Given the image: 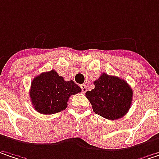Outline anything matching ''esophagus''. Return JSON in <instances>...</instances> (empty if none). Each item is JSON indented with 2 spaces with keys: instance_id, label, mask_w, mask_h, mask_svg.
I'll return each instance as SVG.
<instances>
[{
  "instance_id": "34e87169",
  "label": "esophagus",
  "mask_w": 159,
  "mask_h": 159,
  "mask_svg": "<svg viewBox=\"0 0 159 159\" xmlns=\"http://www.w3.org/2000/svg\"><path fill=\"white\" fill-rule=\"evenodd\" d=\"M81 88H82V92H83V93H85V92L87 91V86H86L85 84H82V85H81Z\"/></svg>"
}]
</instances>
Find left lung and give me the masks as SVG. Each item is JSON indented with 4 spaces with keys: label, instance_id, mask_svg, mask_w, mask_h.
I'll use <instances>...</instances> for the list:
<instances>
[{
    "label": "left lung",
    "instance_id": "8db88e82",
    "mask_svg": "<svg viewBox=\"0 0 159 159\" xmlns=\"http://www.w3.org/2000/svg\"><path fill=\"white\" fill-rule=\"evenodd\" d=\"M95 87L87 91L85 96L92 104L93 111L108 120H118L129 111L132 102V89L125 80L102 74Z\"/></svg>",
    "mask_w": 159,
    "mask_h": 159
}]
</instances>
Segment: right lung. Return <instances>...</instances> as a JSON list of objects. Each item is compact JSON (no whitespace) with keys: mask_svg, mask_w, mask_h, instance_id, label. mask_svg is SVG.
Returning a JSON list of instances; mask_svg holds the SVG:
<instances>
[{"mask_svg":"<svg viewBox=\"0 0 159 159\" xmlns=\"http://www.w3.org/2000/svg\"><path fill=\"white\" fill-rule=\"evenodd\" d=\"M81 91L74 81H65L56 71L51 70L33 79L30 96L37 111L42 114H54L65 110L71 95Z\"/></svg>","mask_w":159,"mask_h":159,"instance_id":"right-lung-1","label":"right lung"}]
</instances>
